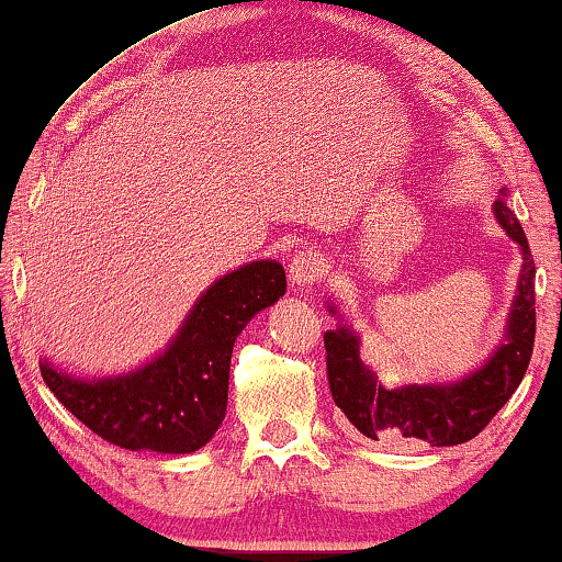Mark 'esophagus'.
<instances>
[{
	"label": "esophagus",
	"instance_id": "esophagus-1",
	"mask_svg": "<svg viewBox=\"0 0 562 562\" xmlns=\"http://www.w3.org/2000/svg\"><path fill=\"white\" fill-rule=\"evenodd\" d=\"M322 271H325V263H322L319 252L299 250L289 263V281L294 289H310Z\"/></svg>",
	"mask_w": 562,
	"mask_h": 562
}]
</instances>
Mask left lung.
<instances>
[{"label": "left lung", "mask_w": 562, "mask_h": 562, "mask_svg": "<svg viewBox=\"0 0 562 562\" xmlns=\"http://www.w3.org/2000/svg\"><path fill=\"white\" fill-rule=\"evenodd\" d=\"M494 214L506 235L519 243L525 263L506 340L479 371L437 386L383 389L360 360V340L350 327L325 333L329 391L360 435L391 445L427 442L432 448L468 442L496 417L525 379L535 348V260L525 229L504 199L494 204ZM329 312L337 314V306H329Z\"/></svg>", "instance_id": "1"}]
</instances>
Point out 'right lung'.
<instances>
[{"label":"right lung","instance_id":"obj_1","mask_svg":"<svg viewBox=\"0 0 562 562\" xmlns=\"http://www.w3.org/2000/svg\"><path fill=\"white\" fill-rule=\"evenodd\" d=\"M283 294V266L252 260L199 296L173 342L148 366L83 381L43 360V381L76 419L117 448L194 452L212 440L225 419L237 335Z\"/></svg>","mask_w":562,"mask_h":562}]
</instances>
